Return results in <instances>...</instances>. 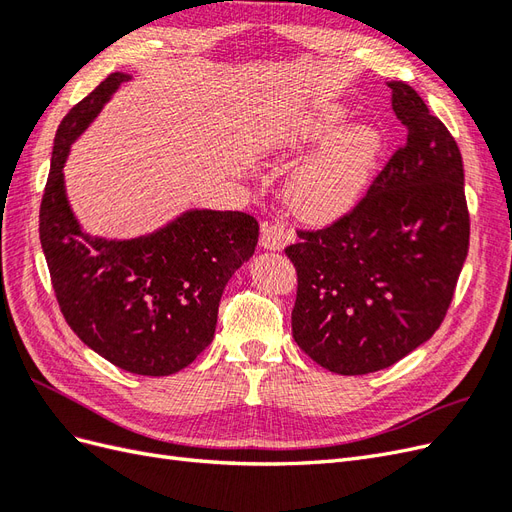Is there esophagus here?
I'll return each mask as SVG.
<instances>
[{"instance_id": "obj_1", "label": "esophagus", "mask_w": 512, "mask_h": 512, "mask_svg": "<svg viewBox=\"0 0 512 512\" xmlns=\"http://www.w3.org/2000/svg\"><path fill=\"white\" fill-rule=\"evenodd\" d=\"M290 239H292V232H290L284 224H280V222L262 226L260 245L265 247V250H273V252L282 250V247H284Z\"/></svg>"}]
</instances>
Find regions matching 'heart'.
Returning <instances> with one entry per match:
<instances>
[{"label": "heart", "mask_w": 512, "mask_h": 512, "mask_svg": "<svg viewBox=\"0 0 512 512\" xmlns=\"http://www.w3.org/2000/svg\"><path fill=\"white\" fill-rule=\"evenodd\" d=\"M348 111L324 104L294 113L267 132V147L303 151L321 143L312 156L292 170L286 183L290 207L312 222L335 220L359 203L382 153V136L369 123L344 130ZM334 136L331 137L330 134Z\"/></svg>", "instance_id": "heart-1"}]
</instances>
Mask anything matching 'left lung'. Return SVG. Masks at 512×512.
Wrapping results in <instances>:
<instances>
[{"instance_id":"left-lung-1","label":"left lung","mask_w":512,"mask_h":512,"mask_svg":"<svg viewBox=\"0 0 512 512\" xmlns=\"http://www.w3.org/2000/svg\"><path fill=\"white\" fill-rule=\"evenodd\" d=\"M389 87L404 147L350 213L286 247L294 342L342 376L391 367L440 329L470 245L455 138L410 85Z\"/></svg>"}]
</instances>
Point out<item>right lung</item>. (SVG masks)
<instances>
[{"label":"right lung","instance_id":"obj_1","mask_svg":"<svg viewBox=\"0 0 512 512\" xmlns=\"http://www.w3.org/2000/svg\"><path fill=\"white\" fill-rule=\"evenodd\" d=\"M130 74L113 72L61 119L40 205V243L61 314L106 361L170 376L213 339L222 292L258 243L241 211L190 209L136 239L91 237L70 209L64 164L72 143Z\"/></svg>","mask_w":512,"mask_h":512}]
</instances>
